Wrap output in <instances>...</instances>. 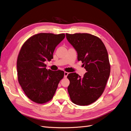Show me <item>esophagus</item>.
Listing matches in <instances>:
<instances>
[{
	"mask_svg": "<svg viewBox=\"0 0 131 131\" xmlns=\"http://www.w3.org/2000/svg\"><path fill=\"white\" fill-rule=\"evenodd\" d=\"M68 72H64V78H67V77L68 76Z\"/></svg>",
	"mask_w": 131,
	"mask_h": 131,
	"instance_id": "obj_1",
	"label": "esophagus"
}]
</instances>
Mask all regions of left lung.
I'll use <instances>...</instances> for the list:
<instances>
[{
    "label": "left lung",
    "instance_id": "left-lung-1",
    "mask_svg": "<svg viewBox=\"0 0 131 131\" xmlns=\"http://www.w3.org/2000/svg\"><path fill=\"white\" fill-rule=\"evenodd\" d=\"M66 37L87 71L82 78L76 73L68 75L70 98L77 105H88L96 101L104 91L110 73L108 52L101 39L95 35L67 33Z\"/></svg>",
    "mask_w": 131,
    "mask_h": 131
}]
</instances>
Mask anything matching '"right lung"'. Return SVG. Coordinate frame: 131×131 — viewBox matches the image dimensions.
Wrapping results in <instances>:
<instances>
[{"instance_id":"add662e5","label":"right lung","mask_w":131,"mask_h":131,"mask_svg":"<svg viewBox=\"0 0 131 131\" xmlns=\"http://www.w3.org/2000/svg\"><path fill=\"white\" fill-rule=\"evenodd\" d=\"M65 34L39 33L23 43L17 61L18 80L27 97L38 104L52 100L59 81L64 77L61 70L46 69L45 62L53 58L57 45Z\"/></svg>"}]
</instances>
